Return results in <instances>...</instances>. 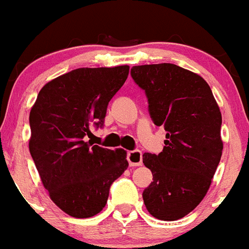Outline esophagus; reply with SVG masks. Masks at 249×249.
<instances>
[{
  "label": "esophagus",
  "mask_w": 249,
  "mask_h": 249,
  "mask_svg": "<svg viewBox=\"0 0 249 249\" xmlns=\"http://www.w3.org/2000/svg\"><path fill=\"white\" fill-rule=\"evenodd\" d=\"M128 163L130 167L142 166V154L139 150H133V151H128L127 154Z\"/></svg>",
  "instance_id": "34e87169"
}]
</instances>
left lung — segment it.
Returning <instances> with one entry per match:
<instances>
[{
	"label": "left lung",
	"instance_id": "8db88e82",
	"mask_svg": "<svg viewBox=\"0 0 249 249\" xmlns=\"http://www.w3.org/2000/svg\"><path fill=\"white\" fill-rule=\"evenodd\" d=\"M130 76L145 92L152 122L167 132L159 155H142L154 180L142 200L152 216L177 220L197 207L211 186L223 152L220 110L208 83L178 65L133 66Z\"/></svg>",
	"mask_w": 249,
	"mask_h": 249
}]
</instances>
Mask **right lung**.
<instances>
[{
	"instance_id": "right-lung-1",
	"label": "right lung",
	"mask_w": 249,
	"mask_h": 249,
	"mask_svg": "<svg viewBox=\"0 0 249 249\" xmlns=\"http://www.w3.org/2000/svg\"><path fill=\"white\" fill-rule=\"evenodd\" d=\"M128 72V65L76 69L44 85L30 111L29 149L42 184L73 218L99 213L111 184L128 167L124 150L86 142L90 128L103 127Z\"/></svg>"
}]
</instances>
